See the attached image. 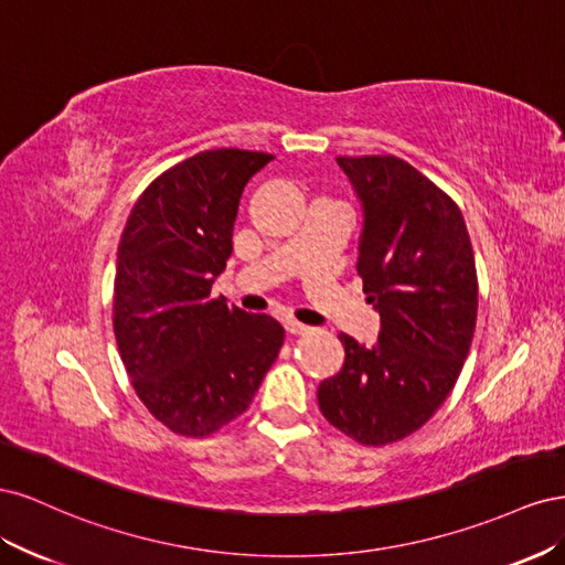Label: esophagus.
I'll return each instance as SVG.
<instances>
[{
    "instance_id": "1",
    "label": "esophagus",
    "mask_w": 565,
    "mask_h": 565,
    "mask_svg": "<svg viewBox=\"0 0 565 565\" xmlns=\"http://www.w3.org/2000/svg\"><path fill=\"white\" fill-rule=\"evenodd\" d=\"M285 330H287V334H295V337L309 332V328H306V324H301V322H297V320H287Z\"/></svg>"
}]
</instances>
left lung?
Masks as SVG:
<instances>
[{
  "instance_id": "left-lung-1",
  "label": "left lung",
  "mask_w": 565,
  "mask_h": 565,
  "mask_svg": "<svg viewBox=\"0 0 565 565\" xmlns=\"http://www.w3.org/2000/svg\"><path fill=\"white\" fill-rule=\"evenodd\" d=\"M363 202L355 270L380 311L374 347L341 332L347 361L318 386L322 417L361 446L415 434L469 355L478 280L457 202L396 156L337 158Z\"/></svg>"
}]
</instances>
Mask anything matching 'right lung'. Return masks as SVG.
<instances>
[{
	"label": "right lung",
	"mask_w": 565,
	"mask_h": 565,
	"mask_svg": "<svg viewBox=\"0 0 565 565\" xmlns=\"http://www.w3.org/2000/svg\"><path fill=\"white\" fill-rule=\"evenodd\" d=\"M268 152L216 148L169 167L136 200L117 247L113 330L136 396L169 431L216 434L249 407L282 324L212 297L247 181Z\"/></svg>",
	"instance_id": "1"
}]
</instances>
